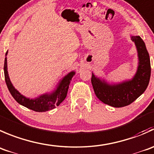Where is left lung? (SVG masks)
<instances>
[{
  "instance_id": "left-lung-1",
  "label": "left lung",
  "mask_w": 154,
  "mask_h": 154,
  "mask_svg": "<svg viewBox=\"0 0 154 154\" xmlns=\"http://www.w3.org/2000/svg\"><path fill=\"white\" fill-rule=\"evenodd\" d=\"M138 53V63L134 76L121 82H109L92 72L91 83L97 98L115 108L127 106L147 89L150 78V61L145 43L139 36H131Z\"/></svg>"
}]
</instances>
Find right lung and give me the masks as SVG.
Masks as SVG:
<instances>
[{
	"mask_svg": "<svg viewBox=\"0 0 154 154\" xmlns=\"http://www.w3.org/2000/svg\"><path fill=\"white\" fill-rule=\"evenodd\" d=\"M7 53H8V51L6 53V57L4 60V77H5L6 84L10 94L17 103L35 112H43L54 109L65 100L72 78L75 74V71H71L62 78L52 91L49 93H45L33 99H30L19 92V91H17L14 88L10 81L8 71H7Z\"/></svg>",
	"mask_w": 154,
	"mask_h": 154,
	"instance_id": "1",
	"label": "right lung"
}]
</instances>
